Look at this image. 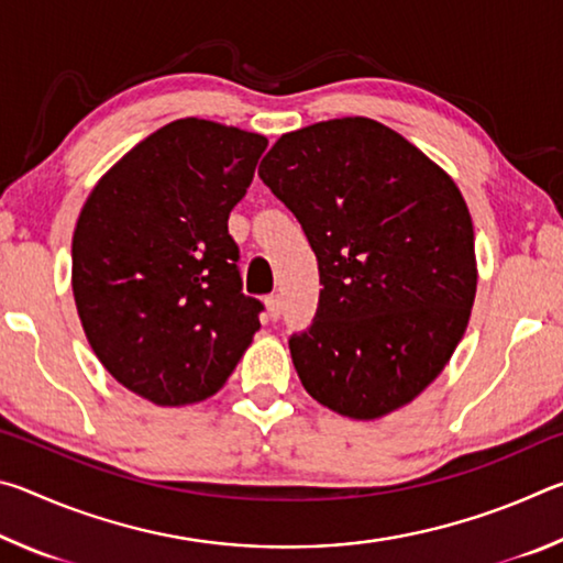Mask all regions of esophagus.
Returning a JSON list of instances; mask_svg holds the SVG:
<instances>
[{"label": "esophagus", "mask_w": 563, "mask_h": 563, "mask_svg": "<svg viewBox=\"0 0 563 563\" xmlns=\"http://www.w3.org/2000/svg\"><path fill=\"white\" fill-rule=\"evenodd\" d=\"M265 308H268L271 320H278L280 310H283V302H280L278 295H268V298H265Z\"/></svg>", "instance_id": "esophagus-1"}]
</instances>
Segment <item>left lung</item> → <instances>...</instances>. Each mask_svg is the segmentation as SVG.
Wrapping results in <instances>:
<instances>
[{
	"mask_svg": "<svg viewBox=\"0 0 563 563\" xmlns=\"http://www.w3.org/2000/svg\"><path fill=\"white\" fill-rule=\"evenodd\" d=\"M258 176L318 258L316 320L290 338L302 387L350 419L412 402L460 345L476 295L472 216L452 176L365 117L283 133Z\"/></svg>",
	"mask_w": 563,
	"mask_h": 563,
	"instance_id": "1",
	"label": "left lung"
}]
</instances>
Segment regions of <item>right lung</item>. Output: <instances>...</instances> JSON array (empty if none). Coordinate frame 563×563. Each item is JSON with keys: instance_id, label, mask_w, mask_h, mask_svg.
<instances>
[{"instance_id": "right-lung-1", "label": "right lung", "mask_w": 563, "mask_h": 563, "mask_svg": "<svg viewBox=\"0 0 563 563\" xmlns=\"http://www.w3.org/2000/svg\"><path fill=\"white\" fill-rule=\"evenodd\" d=\"M265 146L218 121H170L99 178L76 221L71 290L89 345L158 407L213 397L261 330L228 216Z\"/></svg>"}]
</instances>
